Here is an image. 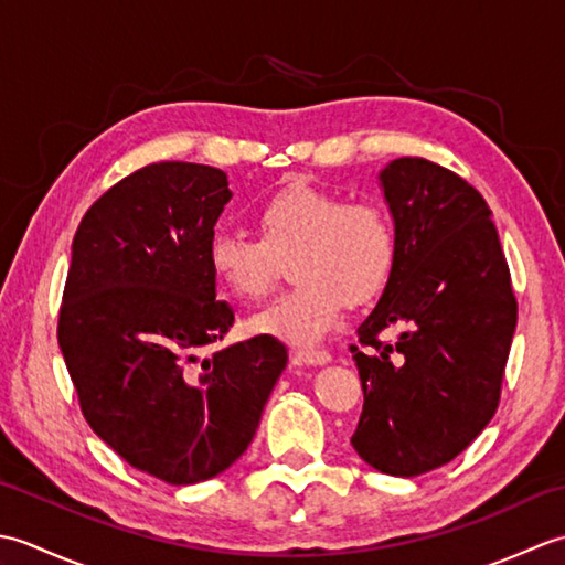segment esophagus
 <instances>
[{
    "label": "esophagus",
    "instance_id": "obj_1",
    "mask_svg": "<svg viewBox=\"0 0 565 565\" xmlns=\"http://www.w3.org/2000/svg\"><path fill=\"white\" fill-rule=\"evenodd\" d=\"M294 356L298 359V362H303L308 366H322L330 362V352L318 350V347H296Z\"/></svg>",
    "mask_w": 565,
    "mask_h": 565
}]
</instances>
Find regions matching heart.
<instances>
[{
    "mask_svg": "<svg viewBox=\"0 0 565 565\" xmlns=\"http://www.w3.org/2000/svg\"><path fill=\"white\" fill-rule=\"evenodd\" d=\"M257 237L215 231L209 269L243 301H259L274 284V257H289L291 291L249 320V330L308 344L338 326L344 301L364 306L386 289L395 264V231L379 203L352 201L294 182L255 211Z\"/></svg>",
    "mask_w": 565,
    "mask_h": 565,
    "instance_id": "1",
    "label": "heart"
}]
</instances>
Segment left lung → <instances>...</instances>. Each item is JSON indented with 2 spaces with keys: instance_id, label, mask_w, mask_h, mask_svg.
<instances>
[{
  "instance_id": "8db88e82",
  "label": "left lung",
  "mask_w": 565,
  "mask_h": 565,
  "mask_svg": "<svg viewBox=\"0 0 565 565\" xmlns=\"http://www.w3.org/2000/svg\"><path fill=\"white\" fill-rule=\"evenodd\" d=\"M379 184L395 264L352 344L364 391L352 447L376 471L411 478L456 459L495 415L518 301L493 213L466 179L398 158ZM393 324L399 340L381 343Z\"/></svg>"
}]
</instances>
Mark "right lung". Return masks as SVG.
Listing matches in <instances>:
<instances>
[{
  "label": "right lung",
  "instance_id": "right-lung-1",
  "mask_svg": "<svg viewBox=\"0 0 565 565\" xmlns=\"http://www.w3.org/2000/svg\"><path fill=\"white\" fill-rule=\"evenodd\" d=\"M231 196L223 170L154 162L94 201L72 239L57 344L82 415L172 486L209 481L245 454L289 362L269 334L199 356L235 322L206 257Z\"/></svg>",
  "mask_w": 565,
  "mask_h": 565
}]
</instances>
